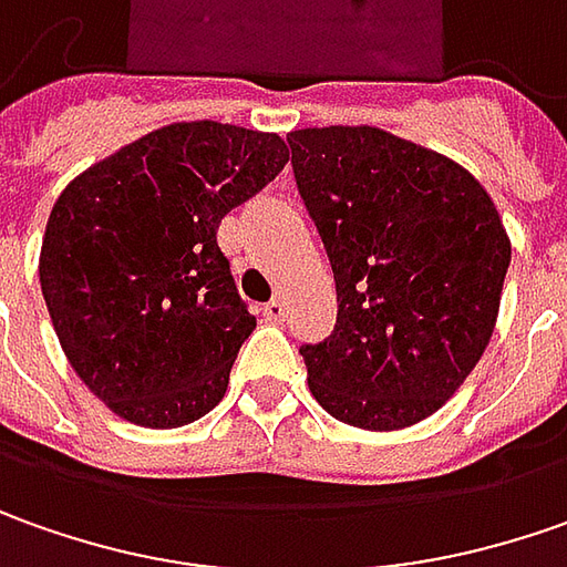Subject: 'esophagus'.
Wrapping results in <instances>:
<instances>
[{
	"label": "esophagus",
	"mask_w": 567,
	"mask_h": 567,
	"mask_svg": "<svg viewBox=\"0 0 567 567\" xmlns=\"http://www.w3.org/2000/svg\"><path fill=\"white\" fill-rule=\"evenodd\" d=\"M285 313H288V301H285L282 295H279V298H272V301L264 307V317L269 322H282Z\"/></svg>",
	"instance_id": "obj_1"
}]
</instances>
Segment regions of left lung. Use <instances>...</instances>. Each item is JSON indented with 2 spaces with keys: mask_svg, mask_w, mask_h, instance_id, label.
<instances>
[{
  "mask_svg": "<svg viewBox=\"0 0 567 567\" xmlns=\"http://www.w3.org/2000/svg\"><path fill=\"white\" fill-rule=\"evenodd\" d=\"M288 147L339 295L332 336L301 348L307 385L348 426H414L493 339L512 264L496 204L455 159L382 127H301Z\"/></svg>",
  "mask_w": 567,
  "mask_h": 567,
  "instance_id": "obj_1",
  "label": "left lung"
}]
</instances>
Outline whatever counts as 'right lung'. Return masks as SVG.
I'll list each match as a JSON object with an SVG mask.
<instances>
[{"label": "right lung", "instance_id": "right-lung-1", "mask_svg": "<svg viewBox=\"0 0 567 567\" xmlns=\"http://www.w3.org/2000/svg\"><path fill=\"white\" fill-rule=\"evenodd\" d=\"M285 163L279 134L175 122L59 194L40 288L65 358L112 414L175 430L223 401L257 317L238 298L216 231Z\"/></svg>", "mask_w": 567, "mask_h": 567}]
</instances>
